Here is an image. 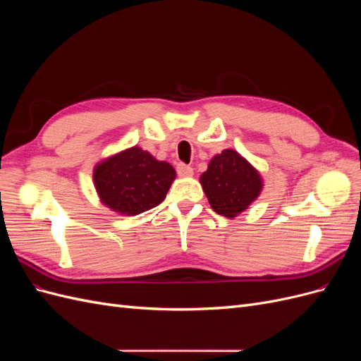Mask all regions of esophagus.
<instances>
[{"label": "esophagus", "mask_w": 361, "mask_h": 361, "mask_svg": "<svg viewBox=\"0 0 361 361\" xmlns=\"http://www.w3.org/2000/svg\"><path fill=\"white\" fill-rule=\"evenodd\" d=\"M176 171H178V174L180 178H187V176H192V167H190V166H187V164H178V167H176Z\"/></svg>", "instance_id": "esophagus-1"}]
</instances>
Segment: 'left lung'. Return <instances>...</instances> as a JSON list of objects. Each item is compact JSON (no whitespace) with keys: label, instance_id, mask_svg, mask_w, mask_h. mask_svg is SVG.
<instances>
[{"label":"left lung","instance_id":"1","mask_svg":"<svg viewBox=\"0 0 361 361\" xmlns=\"http://www.w3.org/2000/svg\"><path fill=\"white\" fill-rule=\"evenodd\" d=\"M200 183L212 209L227 218L245 211L264 187L259 171L232 149L211 159Z\"/></svg>","mask_w":361,"mask_h":361}]
</instances>
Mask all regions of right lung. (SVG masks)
Returning <instances> with one entry per match:
<instances>
[{"instance_id":"add662e5","label":"right lung","mask_w":361,"mask_h":361,"mask_svg":"<svg viewBox=\"0 0 361 361\" xmlns=\"http://www.w3.org/2000/svg\"><path fill=\"white\" fill-rule=\"evenodd\" d=\"M176 171L141 147H130L99 162L93 170L97 195L111 211L138 215L166 199Z\"/></svg>"}]
</instances>
